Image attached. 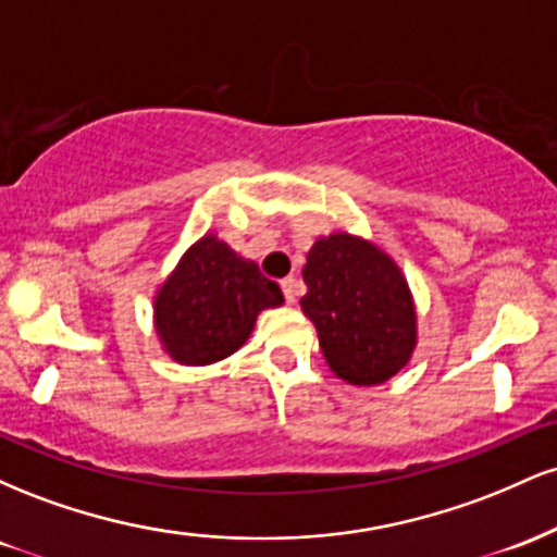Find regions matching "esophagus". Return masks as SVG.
<instances>
[{
  "label": "esophagus",
  "mask_w": 557,
  "mask_h": 557,
  "mask_svg": "<svg viewBox=\"0 0 557 557\" xmlns=\"http://www.w3.org/2000/svg\"><path fill=\"white\" fill-rule=\"evenodd\" d=\"M280 287H283V296L287 304H296V298L300 296V283L296 277H285L283 283H280Z\"/></svg>",
  "instance_id": "obj_1"
}]
</instances>
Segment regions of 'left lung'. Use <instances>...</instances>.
<instances>
[{
    "label": "left lung",
    "mask_w": 557,
    "mask_h": 557,
    "mask_svg": "<svg viewBox=\"0 0 557 557\" xmlns=\"http://www.w3.org/2000/svg\"><path fill=\"white\" fill-rule=\"evenodd\" d=\"M304 283L300 309L341 380L380 385L406 367L417 345V311L400 270L380 248L348 233L317 240Z\"/></svg>",
    "instance_id": "8db88e82"
}]
</instances>
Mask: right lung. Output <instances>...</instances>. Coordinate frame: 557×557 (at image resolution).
Returning <instances> with one entry per match:
<instances>
[{
  "mask_svg": "<svg viewBox=\"0 0 557 557\" xmlns=\"http://www.w3.org/2000/svg\"><path fill=\"white\" fill-rule=\"evenodd\" d=\"M280 304L277 283L207 235L157 293V332L172 359L201 367L238 350L259 311Z\"/></svg>",
  "mask_w": 557,
  "mask_h": 557,
  "instance_id": "add662e5",
  "label": "right lung"
}]
</instances>
